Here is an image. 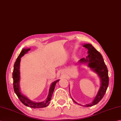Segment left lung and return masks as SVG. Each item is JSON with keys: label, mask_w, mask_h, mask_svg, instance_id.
<instances>
[{"label": "left lung", "mask_w": 121, "mask_h": 121, "mask_svg": "<svg viewBox=\"0 0 121 121\" xmlns=\"http://www.w3.org/2000/svg\"><path fill=\"white\" fill-rule=\"evenodd\" d=\"M83 46L88 50V56L86 58H83L80 59V61H79V63H87L88 67L98 74L100 78L101 82L100 88L93 102L84 105L86 107H89L96 104L101 100L107 90L109 81L108 68L101 54L97 51L91 44H85ZM73 101H74L73 100ZM74 102L77 103L75 101Z\"/></svg>", "instance_id": "8db88e82"}]
</instances>
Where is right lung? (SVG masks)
I'll return each instance as SVG.
<instances>
[{
    "instance_id": "right-lung-1",
    "label": "right lung",
    "mask_w": 121,
    "mask_h": 121,
    "mask_svg": "<svg viewBox=\"0 0 121 121\" xmlns=\"http://www.w3.org/2000/svg\"><path fill=\"white\" fill-rule=\"evenodd\" d=\"M30 50V48L28 49H23V50L20 52V54L19 55L17 59L16 62L14 64L13 67V89L16 95H17L18 98L19 99L20 101L22 102L23 104L26 106H28L31 108H39L46 107V106L49 105L50 103V101L51 100L53 92L55 88L56 84V83L59 82L60 80H56V81L52 83V84L50 87L49 94L48 98L46 100V101L41 102H35L32 101L30 100L29 99L27 98L25 95H23L21 93L19 87V81H20V62L21 58L23 56L25 55V54L27 53L28 51Z\"/></svg>"
}]
</instances>
